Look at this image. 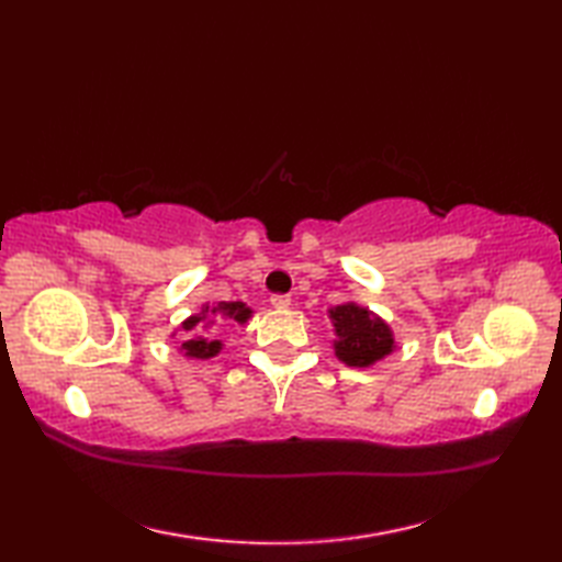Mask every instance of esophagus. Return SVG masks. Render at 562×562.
I'll return each instance as SVG.
<instances>
[{"instance_id": "34e87169", "label": "esophagus", "mask_w": 562, "mask_h": 562, "mask_svg": "<svg viewBox=\"0 0 562 562\" xmlns=\"http://www.w3.org/2000/svg\"><path fill=\"white\" fill-rule=\"evenodd\" d=\"M270 304L274 308H288L292 304V296L290 294H272L270 296Z\"/></svg>"}]
</instances>
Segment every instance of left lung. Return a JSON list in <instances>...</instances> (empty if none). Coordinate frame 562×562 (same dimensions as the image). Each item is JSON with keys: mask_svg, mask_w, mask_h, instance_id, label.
<instances>
[{"mask_svg": "<svg viewBox=\"0 0 562 562\" xmlns=\"http://www.w3.org/2000/svg\"><path fill=\"white\" fill-rule=\"evenodd\" d=\"M330 318L338 333L336 355L345 364L367 367L391 352L393 338L389 326L369 314L367 308L342 304L330 308Z\"/></svg>", "mask_w": 562, "mask_h": 562, "instance_id": "obj_1", "label": "left lung"}]
</instances>
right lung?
Here are the masks:
<instances>
[{
  "instance_id": "right-lung-1",
  "label": "right lung",
  "mask_w": 562,
  "mask_h": 562,
  "mask_svg": "<svg viewBox=\"0 0 562 562\" xmlns=\"http://www.w3.org/2000/svg\"><path fill=\"white\" fill-rule=\"evenodd\" d=\"M212 312H222L226 318L236 321V324H246L248 316H250V308L241 302H222L217 308H212ZM202 321V316H190L183 328L186 330H193L198 324ZM181 350L188 355V357H198V360H207V357H214L220 350H222V342L220 340H212V338H205V336H188L183 342H181Z\"/></svg>"
}]
</instances>
